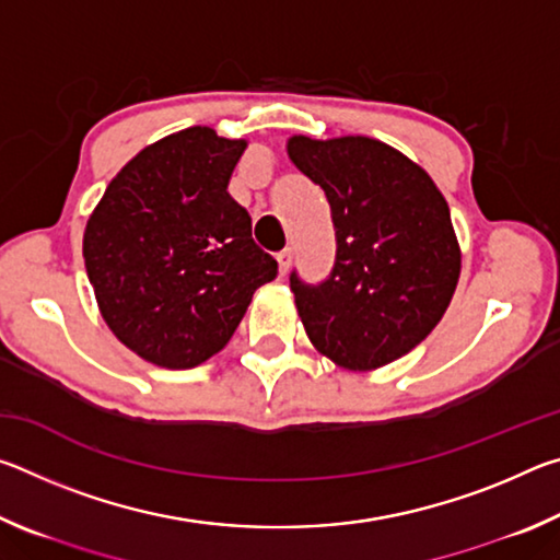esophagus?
Here are the masks:
<instances>
[{
    "mask_svg": "<svg viewBox=\"0 0 560 560\" xmlns=\"http://www.w3.org/2000/svg\"><path fill=\"white\" fill-rule=\"evenodd\" d=\"M277 264H279V273L281 277H287L291 264H293V252L291 249H283L281 254H277Z\"/></svg>",
    "mask_w": 560,
    "mask_h": 560,
    "instance_id": "1",
    "label": "esophagus"
}]
</instances>
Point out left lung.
<instances>
[{"label":"left lung","instance_id":"obj_1","mask_svg":"<svg viewBox=\"0 0 560 560\" xmlns=\"http://www.w3.org/2000/svg\"><path fill=\"white\" fill-rule=\"evenodd\" d=\"M287 150L326 192L336 226L330 277L306 283L291 271L301 324L340 368L393 363L432 334L457 289L462 252L447 200L381 140L293 136Z\"/></svg>","mask_w":560,"mask_h":560}]
</instances>
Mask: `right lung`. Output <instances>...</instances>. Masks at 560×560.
<instances>
[{
    "instance_id": "add662e5",
    "label": "right lung",
    "mask_w": 560,
    "mask_h": 560,
    "mask_svg": "<svg viewBox=\"0 0 560 560\" xmlns=\"http://www.w3.org/2000/svg\"><path fill=\"white\" fill-rule=\"evenodd\" d=\"M246 140L195 126L148 145L110 179L83 232L101 316L122 346L185 371L230 343L277 259L226 192Z\"/></svg>"
}]
</instances>
